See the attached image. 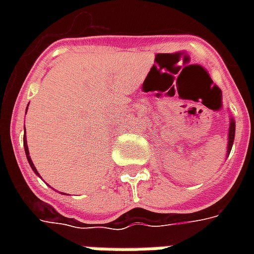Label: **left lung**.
<instances>
[{
	"label": "left lung",
	"instance_id": "obj_1",
	"mask_svg": "<svg viewBox=\"0 0 254 254\" xmlns=\"http://www.w3.org/2000/svg\"><path fill=\"white\" fill-rule=\"evenodd\" d=\"M234 136H235V121L233 116H230V125H229V137H227V152L226 156H229L230 151L233 148V143H234Z\"/></svg>",
	"mask_w": 254,
	"mask_h": 254
}]
</instances>
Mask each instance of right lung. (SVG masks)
Here are the masks:
<instances>
[{"mask_svg":"<svg viewBox=\"0 0 254 254\" xmlns=\"http://www.w3.org/2000/svg\"><path fill=\"white\" fill-rule=\"evenodd\" d=\"M27 109H28V106H27ZM24 130H25V127H24ZM23 143H24V151H25V155H27V160H28V163H30L31 169L34 170V173H35L36 176H39V173H38V170H36V167L34 166V162H32V159H31L30 156V151H28V145H27V136H25V132H24V138H23Z\"/></svg>","mask_w":254,"mask_h":254,"instance_id":"right-lung-1","label":"right lung"}]
</instances>
